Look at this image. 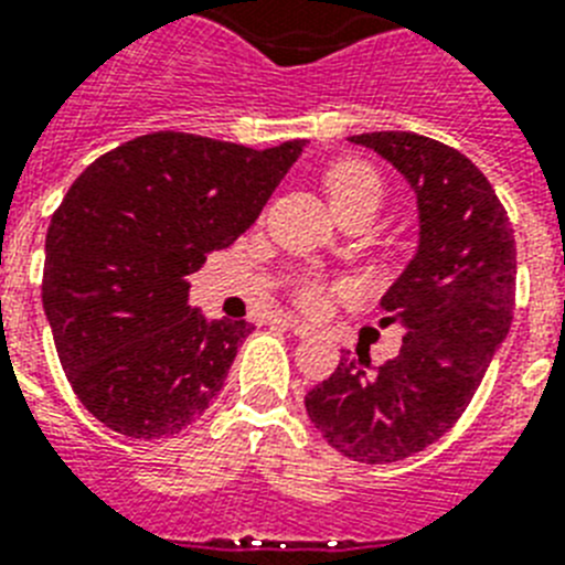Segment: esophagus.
Returning a JSON list of instances; mask_svg holds the SVG:
<instances>
[{
	"instance_id": "1",
	"label": "esophagus",
	"mask_w": 565,
	"mask_h": 565,
	"mask_svg": "<svg viewBox=\"0 0 565 565\" xmlns=\"http://www.w3.org/2000/svg\"><path fill=\"white\" fill-rule=\"evenodd\" d=\"M281 324L287 327V330H292V335H298V339H307V335H312V327L305 324L301 319H296V316H284Z\"/></svg>"
}]
</instances>
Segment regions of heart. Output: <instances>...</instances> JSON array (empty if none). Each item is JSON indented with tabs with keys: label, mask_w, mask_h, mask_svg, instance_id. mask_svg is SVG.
Instances as JSON below:
<instances>
[{
	"label": "heart",
	"mask_w": 565,
	"mask_h": 565,
	"mask_svg": "<svg viewBox=\"0 0 565 565\" xmlns=\"http://www.w3.org/2000/svg\"><path fill=\"white\" fill-rule=\"evenodd\" d=\"M327 198L333 203L335 215L362 203L382 201V180L364 163H339L327 172ZM298 305L307 310H319L324 305V287L319 281H305L298 287Z\"/></svg>",
	"instance_id": "obj_1"
}]
</instances>
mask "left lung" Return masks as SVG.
<instances>
[{
    "label": "left lung",
    "mask_w": 565,
    "mask_h": 565,
    "mask_svg": "<svg viewBox=\"0 0 565 565\" xmlns=\"http://www.w3.org/2000/svg\"><path fill=\"white\" fill-rule=\"evenodd\" d=\"M393 163L419 206V246L382 296L402 324L396 359L341 355L305 396L307 416L335 451L382 466L434 445L466 414L514 319V230L486 174L451 146L414 131L353 135Z\"/></svg>",
    "instance_id": "obj_1"
}]
</instances>
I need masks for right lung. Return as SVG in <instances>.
I'll return each mask as SVG.
<instances>
[{
  "label": "right lung",
  "mask_w": 565,
  "mask_h": 565,
  "mask_svg": "<svg viewBox=\"0 0 565 565\" xmlns=\"http://www.w3.org/2000/svg\"><path fill=\"white\" fill-rule=\"evenodd\" d=\"M301 149L154 131L71 183L45 238L42 307L71 387L106 428L163 439L206 414L253 324L206 321L189 275L255 224Z\"/></svg>",
  "instance_id": "right-lung-1"
}]
</instances>
